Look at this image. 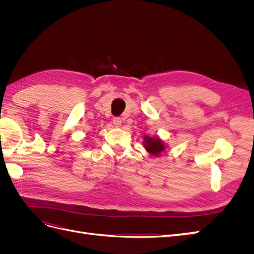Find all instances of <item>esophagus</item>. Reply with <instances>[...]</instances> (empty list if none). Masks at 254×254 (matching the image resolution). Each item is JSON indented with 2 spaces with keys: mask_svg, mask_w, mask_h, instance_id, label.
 I'll return each mask as SVG.
<instances>
[{
  "mask_svg": "<svg viewBox=\"0 0 254 254\" xmlns=\"http://www.w3.org/2000/svg\"><path fill=\"white\" fill-rule=\"evenodd\" d=\"M112 123H113V125L115 127H120L121 124H122V120L120 118H113L112 119Z\"/></svg>",
  "mask_w": 254,
  "mask_h": 254,
  "instance_id": "obj_1",
  "label": "esophagus"
}]
</instances>
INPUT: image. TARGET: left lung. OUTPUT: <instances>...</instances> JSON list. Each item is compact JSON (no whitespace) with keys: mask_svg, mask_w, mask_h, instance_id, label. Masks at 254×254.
Returning a JSON list of instances; mask_svg holds the SVG:
<instances>
[{"mask_svg":"<svg viewBox=\"0 0 254 254\" xmlns=\"http://www.w3.org/2000/svg\"><path fill=\"white\" fill-rule=\"evenodd\" d=\"M145 148L149 153L153 156H159L161 152H162L165 147L164 144L161 142L159 139H155V137H149L146 136L145 137Z\"/></svg>","mask_w":254,"mask_h":254,"instance_id":"obj_1","label":"left lung"}]
</instances>
